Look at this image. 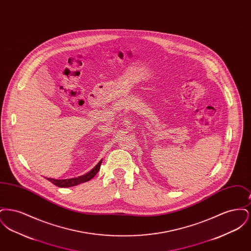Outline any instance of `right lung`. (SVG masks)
Listing matches in <instances>:
<instances>
[{
  "label": "right lung",
  "mask_w": 251,
  "mask_h": 251,
  "mask_svg": "<svg viewBox=\"0 0 251 251\" xmlns=\"http://www.w3.org/2000/svg\"><path fill=\"white\" fill-rule=\"evenodd\" d=\"M101 163H102V159H101L89 172H87L86 174L82 175V176L76 177V178L64 179L47 178V179L50 180V182H52L53 184H55L56 186H58V187H71V186H75V185L81 184V183H83V182L88 181V180H90L92 178H94L96 176V174H97V173L99 172V170H100V167Z\"/></svg>",
  "instance_id": "right-lung-1"
}]
</instances>
